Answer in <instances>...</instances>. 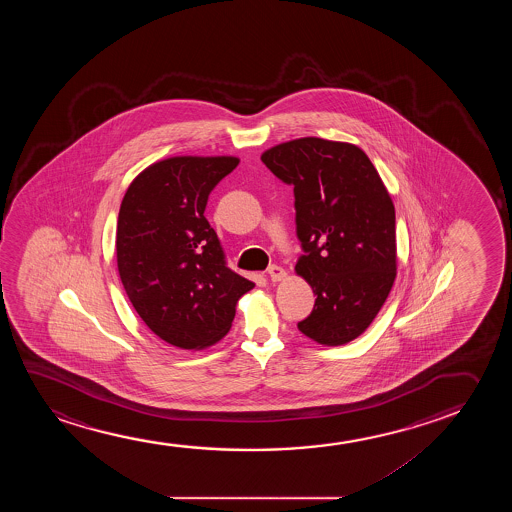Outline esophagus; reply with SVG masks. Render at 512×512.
Here are the masks:
<instances>
[{
  "label": "esophagus",
  "instance_id": "obj_1",
  "mask_svg": "<svg viewBox=\"0 0 512 512\" xmlns=\"http://www.w3.org/2000/svg\"><path fill=\"white\" fill-rule=\"evenodd\" d=\"M267 274H269V278L273 281H280L285 278V269L281 266H276V264H273V266H269V269H267Z\"/></svg>",
  "mask_w": 512,
  "mask_h": 512
}]
</instances>
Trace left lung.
<instances>
[{
    "mask_svg": "<svg viewBox=\"0 0 512 512\" xmlns=\"http://www.w3.org/2000/svg\"><path fill=\"white\" fill-rule=\"evenodd\" d=\"M262 162L294 187L295 271L316 295L297 323L316 343L360 336L392 290L397 271L395 208L369 157L350 143L301 138L269 148Z\"/></svg>",
    "mask_w": 512,
    "mask_h": 512,
    "instance_id": "1",
    "label": "left lung"
}]
</instances>
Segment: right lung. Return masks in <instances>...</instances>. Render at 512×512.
Instances as JSON below:
<instances>
[{
	"mask_svg": "<svg viewBox=\"0 0 512 512\" xmlns=\"http://www.w3.org/2000/svg\"><path fill=\"white\" fill-rule=\"evenodd\" d=\"M236 157H171L136 176L120 204L117 266L127 297L166 343L199 350L231 329L253 283L227 266L204 217L211 190Z\"/></svg>",
	"mask_w": 512,
	"mask_h": 512,
	"instance_id": "1",
	"label": "right lung"
}]
</instances>
